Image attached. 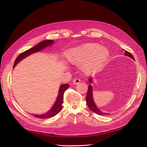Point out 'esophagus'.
Returning <instances> with one entry per match:
<instances>
[{
    "instance_id": "1",
    "label": "esophagus",
    "mask_w": 147,
    "mask_h": 147,
    "mask_svg": "<svg viewBox=\"0 0 147 147\" xmlns=\"http://www.w3.org/2000/svg\"><path fill=\"white\" fill-rule=\"evenodd\" d=\"M80 82H81V80L78 78H75L74 79L73 83L74 84H79L80 83Z\"/></svg>"
}]
</instances>
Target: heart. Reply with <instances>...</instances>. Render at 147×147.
Wrapping results in <instances>:
<instances>
[{
    "label": "heart",
    "mask_w": 147,
    "mask_h": 147,
    "mask_svg": "<svg viewBox=\"0 0 147 147\" xmlns=\"http://www.w3.org/2000/svg\"><path fill=\"white\" fill-rule=\"evenodd\" d=\"M108 51L94 43L84 44L77 48L66 53L65 56L70 63L80 65L86 73L94 72L107 59Z\"/></svg>",
    "instance_id": "1"
}]
</instances>
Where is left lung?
Returning a JSON list of instances; mask_svg holds the SVG:
<instances>
[{
	"label": "left lung",
	"instance_id": "left-lung-1",
	"mask_svg": "<svg viewBox=\"0 0 147 147\" xmlns=\"http://www.w3.org/2000/svg\"><path fill=\"white\" fill-rule=\"evenodd\" d=\"M124 55H125V56L131 57L132 59L134 60V57H133V56L129 51H126L125 53H124ZM90 82H91V83L92 82L91 78H90ZM86 103H87L88 107L90 108V110H91L93 112H94L95 113L98 114V115H108L107 113H105L102 112L100 110H99L98 108H97L96 105H95L94 102V101H93V99H92V86L90 84L88 85V92H87V94H86Z\"/></svg>",
	"mask_w": 147,
	"mask_h": 147
}]
</instances>
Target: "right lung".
<instances>
[{
  "label": "right lung",
  "mask_w": 147,
  "mask_h": 147,
  "mask_svg": "<svg viewBox=\"0 0 147 147\" xmlns=\"http://www.w3.org/2000/svg\"><path fill=\"white\" fill-rule=\"evenodd\" d=\"M53 42L54 41L52 40H47L43 41L40 43H38V45H37L36 46H35L32 48L29 49V50H28L21 53V54L17 57V58L15 59L14 65H13V68H14V67L21 60L24 59V57H26V56L32 54V53H36V52L40 51L42 50V49L45 48L47 46L52 45ZM69 87V84H62V85H61L59 90L58 96H57V99L55 102V104H54V105L53 106L51 109L49 111V112H48L47 113H46L45 114L41 115H35L34 116L36 117H38L39 118L45 119V118H51L55 116V115H56L58 113H59V112L61 110V109H62V104H63L64 93Z\"/></svg>",
  "instance_id": "obj_1"
}]
</instances>
